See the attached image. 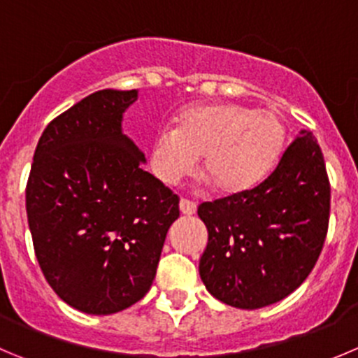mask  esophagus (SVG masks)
Returning <instances> with one entry per match:
<instances>
[{
	"label": "esophagus",
	"instance_id": "34e87169",
	"mask_svg": "<svg viewBox=\"0 0 358 358\" xmlns=\"http://www.w3.org/2000/svg\"><path fill=\"white\" fill-rule=\"evenodd\" d=\"M180 211L183 215H194L197 211V204L190 199H180Z\"/></svg>",
	"mask_w": 358,
	"mask_h": 358
}]
</instances>
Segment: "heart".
Wrapping results in <instances>:
<instances>
[{
  "label": "heart",
  "mask_w": 358,
  "mask_h": 358,
  "mask_svg": "<svg viewBox=\"0 0 358 358\" xmlns=\"http://www.w3.org/2000/svg\"><path fill=\"white\" fill-rule=\"evenodd\" d=\"M285 147V124L271 110L232 103L183 108L175 129L162 127L150 147V164L168 185L180 182L201 157V171L220 196L255 189L275 168Z\"/></svg>",
  "instance_id": "1"
}]
</instances>
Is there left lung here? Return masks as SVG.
Listing matches in <instances>:
<instances>
[{
    "instance_id": "obj_1",
    "label": "left lung",
    "mask_w": 358,
    "mask_h": 358,
    "mask_svg": "<svg viewBox=\"0 0 358 358\" xmlns=\"http://www.w3.org/2000/svg\"><path fill=\"white\" fill-rule=\"evenodd\" d=\"M331 213V183L317 138L303 131L248 192L203 203L208 229L199 275L229 306L257 310L285 299L317 264Z\"/></svg>"
}]
</instances>
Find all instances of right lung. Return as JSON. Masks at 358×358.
I'll use <instances>...</instances> for the list:
<instances>
[{
	"label": "right lung",
	"mask_w": 358,
	"mask_h": 358,
	"mask_svg": "<svg viewBox=\"0 0 358 358\" xmlns=\"http://www.w3.org/2000/svg\"><path fill=\"white\" fill-rule=\"evenodd\" d=\"M138 91L87 96L41 134L26 187L27 224L45 280L75 310L112 315L150 290L178 196L143 171L122 134Z\"/></svg>",
	"instance_id": "obj_1"
}]
</instances>
